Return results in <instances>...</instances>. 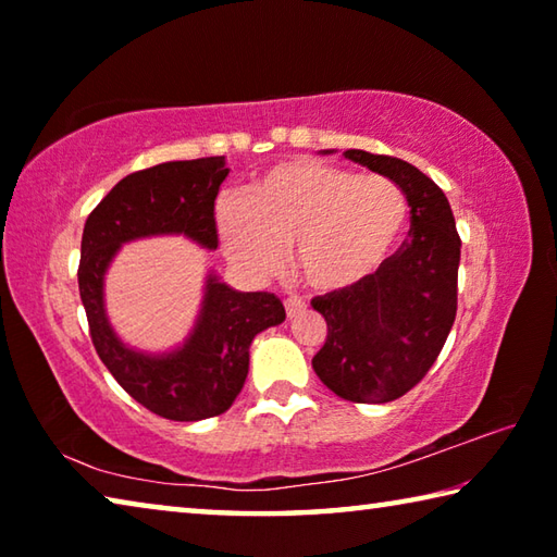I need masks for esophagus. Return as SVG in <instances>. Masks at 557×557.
<instances>
[{"mask_svg": "<svg viewBox=\"0 0 557 557\" xmlns=\"http://www.w3.org/2000/svg\"><path fill=\"white\" fill-rule=\"evenodd\" d=\"M301 309H305V301H301L299 297H287V299H285V312H287L289 317L301 312Z\"/></svg>", "mask_w": 557, "mask_h": 557, "instance_id": "obj_1", "label": "esophagus"}]
</instances>
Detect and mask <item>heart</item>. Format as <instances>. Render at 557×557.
Here are the masks:
<instances>
[{"mask_svg": "<svg viewBox=\"0 0 557 557\" xmlns=\"http://www.w3.org/2000/svg\"><path fill=\"white\" fill-rule=\"evenodd\" d=\"M408 221L400 186L319 159L272 164L245 186L240 203L219 206V238L235 265L270 272L289 245V268L322 295L379 270Z\"/></svg>", "mask_w": 557, "mask_h": 557, "instance_id": "obj_1", "label": "heart"}]
</instances>
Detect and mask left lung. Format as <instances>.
Instances as JSON below:
<instances>
[{
    "label": "left lung",
    "mask_w": 557,
    "mask_h": 557,
    "mask_svg": "<svg viewBox=\"0 0 557 557\" xmlns=\"http://www.w3.org/2000/svg\"><path fill=\"white\" fill-rule=\"evenodd\" d=\"M344 157L400 186L410 231L373 275L312 299L326 319L312 369L338 398L391 403L425 379L455 324L461 240L447 196L418 166L363 149Z\"/></svg>",
    "instance_id": "obj_1"
}]
</instances>
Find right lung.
<instances>
[{
    "label": "right lung",
    "mask_w": 557,
    "mask_h": 557,
    "mask_svg": "<svg viewBox=\"0 0 557 557\" xmlns=\"http://www.w3.org/2000/svg\"><path fill=\"white\" fill-rule=\"evenodd\" d=\"M225 176L223 157L143 169L112 186L83 228L78 289L92 346L132 398L176 422L206 420L231 408L248 379L252 338L285 322V307L270 292H235L209 275L199 319L184 346L152 356L125 346L112 332L102 277L122 243L147 235H186L203 248H219L215 196Z\"/></svg>",
    "instance_id": "1"
}]
</instances>
